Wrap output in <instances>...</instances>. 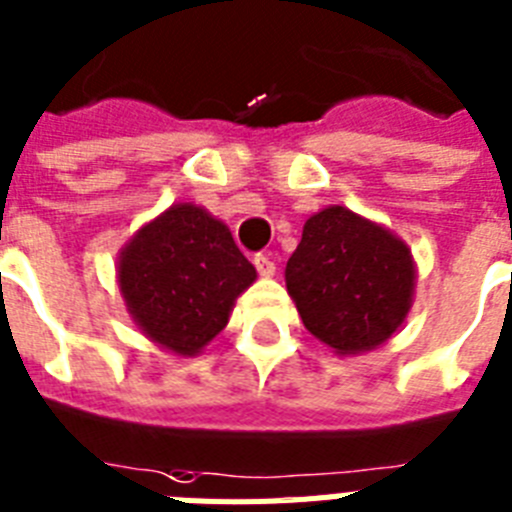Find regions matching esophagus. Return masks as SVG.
Here are the masks:
<instances>
[{
  "mask_svg": "<svg viewBox=\"0 0 512 512\" xmlns=\"http://www.w3.org/2000/svg\"><path fill=\"white\" fill-rule=\"evenodd\" d=\"M253 264H256V272L261 274V277H272L274 274V261L269 259V256H264V253H256V259H253Z\"/></svg>",
  "mask_w": 512,
  "mask_h": 512,
  "instance_id": "esophagus-1",
  "label": "esophagus"
}]
</instances>
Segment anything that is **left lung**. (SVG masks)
Here are the masks:
<instances>
[{
	"label": "left lung",
	"mask_w": 512,
	"mask_h": 512,
	"mask_svg": "<svg viewBox=\"0 0 512 512\" xmlns=\"http://www.w3.org/2000/svg\"><path fill=\"white\" fill-rule=\"evenodd\" d=\"M285 280L308 332L345 356L377 348L403 324L416 269L390 230L329 206L303 225Z\"/></svg>",
	"instance_id": "left-lung-1"
}]
</instances>
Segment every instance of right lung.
Here are the masks:
<instances>
[{
    "mask_svg": "<svg viewBox=\"0 0 512 512\" xmlns=\"http://www.w3.org/2000/svg\"><path fill=\"white\" fill-rule=\"evenodd\" d=\"M120 290L143 335L193 356L225 329L256 269L230 230L193 204L167 209L122 248Z\"/></svg>",
    "mask_w": 512,
    "mask_h": 512,
    "instance_id": "add662e5",
    "label": "right lung"
}]
</instances>
